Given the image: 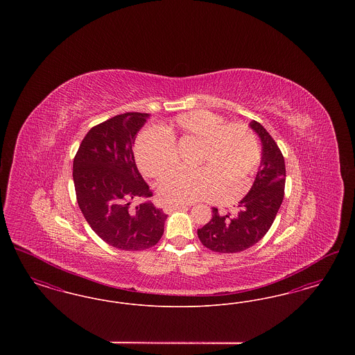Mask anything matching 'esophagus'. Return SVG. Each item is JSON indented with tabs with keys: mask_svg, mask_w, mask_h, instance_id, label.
Wrapping results in <instances>:
<instances>
[{
	"mask_svg": "<svg viewBox=\"0 0 355 355\" xmlns=\"http://www.w3.org/2000/svg\"><path fill=\"white\" fill-rule=\"evenodd\" d=\"M185 203H166V205H165V207H164V211H165V213H171V211H174V210H177V209H181V207H185Z\"/></svg>",
	"mask_w": 355,
	"mask_h": 355,
	"instance_id": "1",
	"label": "esophagus"
}]
</instances>
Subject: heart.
Returning <instances> with one entry per match:
<instances>
[{
	"mask_svg": "<svg viewBox=\"0 0 355 355\" xmlns=\"http://www.w3.org/2000/svg\"><path fill=\"white\" fill-rule=\"evenodd\" d=\"M174 135L182 141H200L197 164L202 166L175 168L165 174L158 184L164 201L187 203L216 197L227 203L241 198L261 158L258 139L246 125L225 123L218 114L197 109L178 116L161 130H145L138 135L135 148L144 174L159 177L175 164Z\"/></svg>",
	"mask_w": 355,
	"mask_h": 355,
	"instance_id": "heart-1",
	"label": "heart"
}]
</instances>
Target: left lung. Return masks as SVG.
I'll return each instance as SVG.
<instances>
[{
	"label": "left lung",
	"mask_w": 355,
	"mask_h": 355,
	"mask_svg": "<svg viewBox=\"0 0 355 355\" xmlns=\"http://www.w3.org/2000/svg\"><path fill=\"white\" fill-rule=\"evenodd\" d=\"M249 126L261 139V162L249 193L239 201L234 216L213 217L197 234L203 246L216 253H239L252 248L269 232L284 201L286 180L285 159L266 129L252 121Z\"/></svg>",
	"instance_id": "left-lung-1"
}]
</instances>
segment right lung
<instances>
[{
  "mask_svg": "<svg viewBox=\"0 0 355 355\" xmlns=\"http://www.w3.org/2000/svg\"><path fill=\"white\" fill-rule=\"evenodd\" d=\"M148 113H123L92 128L73 161L77 202L93 232L126 252L154 246L168 216L153 205L152 191L135 165V137ZM138 200L140 203L133 205Z\"/></svg>",
  "mask_w": 355,
  "mask_h": 355,
  "instance_id": "obj_1",
  "label": "right lung"
}]
</instances>
